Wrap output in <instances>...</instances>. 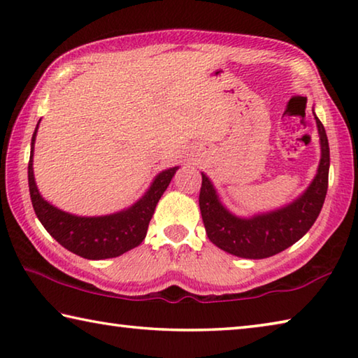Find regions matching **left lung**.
<instances>
[{"mask_svg":"<svg viewBox=\"0 0 358 358\" xmlns=\"http://www.w3.org/2000/svg\"><path fill=\"white\" fill-rule=\"evenodd\" d=\"M314 118L320 141L317 173L308 189L286 207L252 217H238L220 202L211 181L202 173L199 207L211 243L234 256L265 259L287 250L311 229L325 201L330 167L329 138L320 120L316 115Z\"/></svg>","mask_w":358,"mask_h":358,"instance_id":"8db88e82","label":"left lung"}]
</instances>
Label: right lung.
<instances>
[{
	"instance_id": "1",
	"label": "right lung",
	"mask_w": 358,
	"mask_h": 358,
	"mask_svg": "<svg viewBox=\"0 0 358 358\" xmlns=\"http://www.w3.org/2000/svg\"><path fill=\"white\" fill-rule=\"evenodd\" d=\"M38 126H36L31 138L28 186L36 216L47 232L68 251L90 260L118 257L141 245L145 235H147L148 224L153 217L156 205L167 189L178 167L167 169V171L157 175L150 189L128 210L93 217L69 215L44 201L38 191V186H36L33 173V150Z\"/></svg>"
}]
</instances>
